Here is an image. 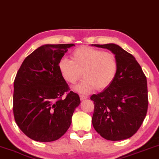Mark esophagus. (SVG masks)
Returning a JSON list of instances; mask_svg holds the SVG:
<instances>
[{"instance_id": "obj_1", "label": "esophagus", "mask_w": 159, "mask_h": 159, "mask_svg": "<svg viewBox=\"0 0 159 159\" xmlns=\"http://www.w3.org/2000/svg\"><path fill=\"white\" fill-rule=\"evenodd\" d=\"M80 100L81 101H84V100L85 99H88V96H86V95H80Z\"/></svg>"}]
</instances>
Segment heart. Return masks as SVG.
Masks as SVG:
<instances>
[{
	"label": "heart",
	"mask_w": 159,
	"mask_h": 159,
	"mask_svg": "<svg viewBox=\"0 0 159 159\" xmlns=\"http://www.w3.org/2000/svg\"><path fill=\"white\" fill-rule=\"evenodd\" d=\"M58 66L62 77L70 84H75L83 75V80L75 87L81 93L107 88L118 71V62L112 53L85 45L74 50L71 60L61 58Z\"/></svg>",
	"instance_id": "b5f03b06"
}]
</instances>
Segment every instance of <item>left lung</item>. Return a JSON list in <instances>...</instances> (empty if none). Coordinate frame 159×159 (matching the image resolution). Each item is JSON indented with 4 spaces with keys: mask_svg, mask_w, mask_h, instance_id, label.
<instances>
[{
    "mask_svg": "<svg viewBox=\"0 0 159 159\" xmlns=\"http://www.w3.org/2000/svg\"><path fill=\"white\" fill-rule=\"evenodd\" d=\"M91 45L109 50L118 62V71L112 83L103 92L90 97L95 104L93 127L106 140L129 138L140 127L147 114L146 77L135 58L119 45Z\"/></svg>",
    "mask_w": 159,
    "mask_h": 159,
    "instance_id": "left-lung-1",
    "label": "left lung"
}]
</instances>
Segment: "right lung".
Listing matches in <instances>:
<instances>
[{"label": "right lung", "instance_id": "1", "mask_svg": "<svg viewBox=\"0 0 159 159\" xmlns=\"http://www.w3.org/2000/svg\"><path fill=\"white\" fill-rule=\"evenodd\" d=\"M75 44H46L24 60L14 83V115L20 129L32 140L51 142L70 127L78 94L69 90L58 61Z\"/></svg>", "mask_w": 159, "mask_h": 159}]
</instances>
